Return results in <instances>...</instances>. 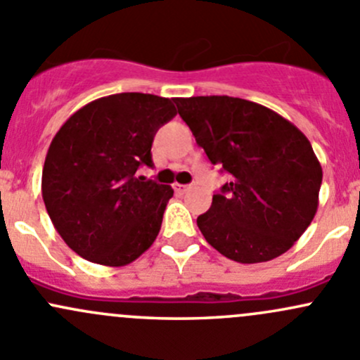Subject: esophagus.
<instances>
[{
    "instance_id": "1",
    "label": "esophagus",
    "mask_w": 360,
    "mask_h": 360,
    "mask_svg": "<svg viewBox=\"0 0 360 360\" xmlns=\"http://www.w3.org/2000/svg\"><path fill=\"white\" fill-rule=\"evenodd\" d=\"M191 190V186L190 184H174V191H176V193H179V195H184V193H188V191Z\"/></svg>"
}]
</instances>
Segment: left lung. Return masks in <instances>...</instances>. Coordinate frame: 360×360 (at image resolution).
<instances>
[{"mask_svg": "<svg viewBox=\"0 0 360 360\" xmlns=\"http://www.w3.org/2000/svg\"><path fill=\"white\" fill-rule=\"evenodd\" d=\"M181 118L230 183L197 217L205 240L237 263L284 254L319 207L322 167L310 141L275 111L228 96L177 97Z\"/></svg>", "mask_w": 360, "mask_h": 360, "instance_id": "8db88e82", "label": "left lung"}]
</instances>
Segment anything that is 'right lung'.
Segmentation results:
<instances>
[{
  "mask_svg": "<svg viewBox=\"0 0 360 360\" xmlns=\"http://www.w3.org/2000/svg\"><path fill=\"white\" fill-rule=\"evenodd\" d=\"M176 115L165 97L115 94L83 106L56 134L43 165V202L83 259L125 266L151 248L174 190L136 172L153 165L155 134Z\"/></svg>",
  "mask_w": 360,
  "mask_h": 360,
  "instance_id": "1",
  "label": "right lung"
}]
</instances>
